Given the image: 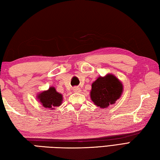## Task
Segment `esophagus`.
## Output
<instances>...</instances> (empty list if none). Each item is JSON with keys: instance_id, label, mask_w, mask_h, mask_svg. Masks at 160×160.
<instances>
[{"instance_id": "34e87169", "label": "esophagus", "mask_w": 160, "mask_h": 160, "mask_svg": "<svg viewBox=\"0 0 160 160\" xmlns=\"http://www.w3.org/2000/svg\"><path fill=\"white\" fill-rule=\"evenodd\" d=\"M72 90H73V92L75 93H79L81 92V89L79 88H74Z\"/></svg>"}]
</instances>
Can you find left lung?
Returning <instances> with one entry per match:
<instances>
[{
	"label": "left lung",
	"mask_w": 160,
	"mask_h": 160,
	"mask_svg": "<svg viewBox=\"0 0 160 160\" xmlns=\"http://www.w3.org/2000/svg\"><path fill=\"white\" fill-rule=\"evenodd\" d=\"M123 85L114 75L108 74L98 77L92 84L90 97L96 106L101 108H108L120 98Z\"/></svg>",
	"instance_id": "1"
}]
</instances>
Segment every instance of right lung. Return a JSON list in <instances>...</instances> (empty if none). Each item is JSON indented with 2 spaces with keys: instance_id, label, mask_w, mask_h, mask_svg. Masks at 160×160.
<instances>
[{
  "instance_id": "right-lung-1",
  "label": "right lung",
  "mask_w": 160,
  "mask_h": 160,
  "mask_svg": "<svg viewBox=\"0 0 160 160\" xmlns=\"http://www.w3.org/2000/svg\"><path fill=\"white\" fill-rule=\"evenodd\" d=\"M37 98L42 106L48 108H54L59 106L63 100L62 94L57 92L54 87H50L48 90L38 94Z\"/></svg>"
}]
</instances>
